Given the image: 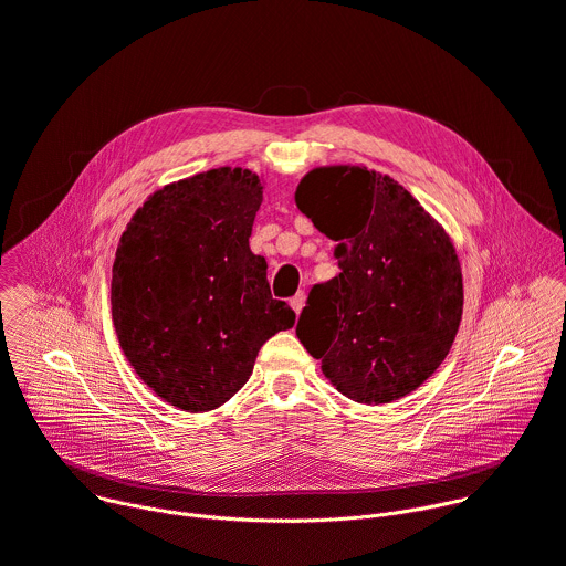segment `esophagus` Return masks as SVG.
<instances>
[{
  "instance_id": "obj_1",
  "label": "esophagus",
  "mask_w": 566,
  "mask_h": 566,
  "mask_svg": "<svg viewBox=\"0 0 566 566\" xmlns=\"http://www.w3.org/2000/svg\"><path fill=\"white\" fill-rule=\"evenodd\" d=\"M290 305L294 307V312H296V316H298V314H301V310H303V305H305V294H303V292H298L296 296H292Z\"/></svg>"
}]
</instances>
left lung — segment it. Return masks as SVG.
<instances>
[{
  "mask_svg": "<svg viewBox=\"0 0 566 566\" xmlns=\"http://www.w3.org/2000/svg\"><path fill=\"white\" fill-rule=\"evenodd\" d=\"M294 201L336 241L340 268L312 287L298 340L356 402L411 394L440 367L462 318V272L449 234L398 181L365 166L314 168Z\"/></svg>",
  "mask_w": 566,
  "mask_h": 566,
  "instance_id": "1",
  "label": "left lung"
}]
</instances>
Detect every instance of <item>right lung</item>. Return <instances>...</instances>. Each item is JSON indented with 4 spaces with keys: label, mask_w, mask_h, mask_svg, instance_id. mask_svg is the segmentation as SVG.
<instances>
[{
    "label": "right lung",
    "mask_w": 566,
    "mask_h": 566,
    "mask_svg": "<svg viewBox=\"0 0 566 566\" xmlns=\"http://www.w3.org/2000/svg\"><path fill=\"white\" fill-rule=\"evenodd\" d=\"M261 179L212 168L153 192L119 239L113 323L137 376L184 411H210L250 378L261 345L294 325L250 250Z\"/></svg>",
    "instance_id": "1"
}]
</instances>
